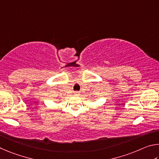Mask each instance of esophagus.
Masks as SVG:
<instances>
[{
    "label": "esophagus",
    "instance_id": "obj_1",
    "mask_svg": "<svg viewBox=\"0 0 159 159\" xmlns=\"http://www.w3.org/2000/svg\"><path fill=\"white\" fill-rule=\"evenodd\" d=\"M74 94H75V96H79L80 95V92H79V91H75V92L74 93Z\"/></svg>",
    "mask_w": 159,
    "mask_h": 159
}]
</instances>
